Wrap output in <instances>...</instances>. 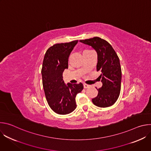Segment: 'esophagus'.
<instances>
[{"label":"esophagus","instance_id":"esophagus-1","mask_svg":"<svg viewBox=\"0 0 151 151\" xmlns=\"http://www.w3.org/2000/svg\"><path fill=\"white\" fill-rule=\"evenodd\" d=\"M90 87V85L87 84V83H83V87H84V88H88Z\"/></svg>","mask_w":151,"mask_h":151}]
</instances>
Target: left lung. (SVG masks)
<instances>
[{"label":"left lung","instance_id":"8db88e82","mask_svg":"<svg viewBox=\"0 0 151 151\" xmlns=\"http://www.w3.org/2000/svg\"><path fill=\"white\" fill-rule=\"evenodd\" d=\"M79 41L91 46L97 51V71L101 72L99 77L101 78L103 85L97 89L98 95L92 101L100 107L111 106L118 100L121 91V68L119 57L109 43L100 37Z\"/></svg>","mask_w":151,"mask_h":151}]
</instances>
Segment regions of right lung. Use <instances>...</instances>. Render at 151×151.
<instances>
[{
  "label": "right lung",
  "mask_w": 151,
  "mask_h": 151,
  "mask_svg": "<svg viewBox=\"0 0 151 151\" xmlns=\"http://www.w3.org/2000/svg\"><path fill=\"white\" fill-rule=\"evenodd\" d=\"M78 40L56 44L47 51L41 70L42 84L47 102L56 114L66 115L76 107L75 98L83 88V84L64 83L63 72L68 68V59Z\"/></svg>",
  "instance_id": "right-lung-1"
}]
</instances>
